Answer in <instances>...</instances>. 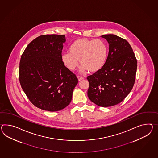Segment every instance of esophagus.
Masks as SVG:
<instances>
[{
	"mask_svg": "<svg viewBox=\"0 0 158 158\" xmlns=\"http://www.w3.org/2000/svg\"><path fill=\"white\" fill-rule=\"evenodd\" d=\"M77 77L79 81H81L83 80V79H84V77H81V76H77Z\"/></svg>",
	"mask_w": 158,
	"mask_h": 158,
	"instance_id": "obj_1",
	"label": "esophagus"
}]
</instances>
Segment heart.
<instances>
[{
    "mask_svg": "<svg viewBox=\"0 0 158 158\" xmlns=\"http://www.w3.org/2000/svg\"><path fill=\"white\" fill-rule=\"evenodd\" d=\"M108 53L107 46L101 39H77L69 46V52L63 54L62 60L69 69L74 70L79 60L82 73L88 70L94 73L104 67Z\"/></svg>",
    "mask_w": 158,
    "mask_h": 158,
    "instance_id": "obj_1",
    "label": "heart"
}]
</instances>
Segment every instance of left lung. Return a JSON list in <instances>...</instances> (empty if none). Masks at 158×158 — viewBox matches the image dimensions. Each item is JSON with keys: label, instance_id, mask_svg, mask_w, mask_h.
I'll list each match as a JSON object with an SVG mask.
<instances>
[{"label": "left lung", "instance_id": "8db88e82", "mask_svg": "<svg viewBox=\"0 0 158 158\" xmlns=\"http://www.w3.org/2000/svg\"><path fill=\"white\" fill-rule=\"evenodd\" d=\"M109 43L107 61L99 71L87 77L89 100L100 107L119 104L135 83L137 60L129 43L117 35L102 36Z\"/></svg>", "mask_w": 158, "mask_h": 158}]
</instances>
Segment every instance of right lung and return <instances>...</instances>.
Here are the masks:
<instances>
[{"label":"right lung","instance_id":"right-lung-1","mask_svg":"<svg viewBox=\"0 0 158 158\" xmlns=\"http://www.w3.org/2000/svg\"><path fill=\"white\" fill-rule=\"evenodd\" d=\"M64 35H40L24 51L19 64V81L36 107L58 111L71 102L78 83L77 76L62 60Z\"/></svg>","mask_w":158,"mask_h":158}]
</instances>
